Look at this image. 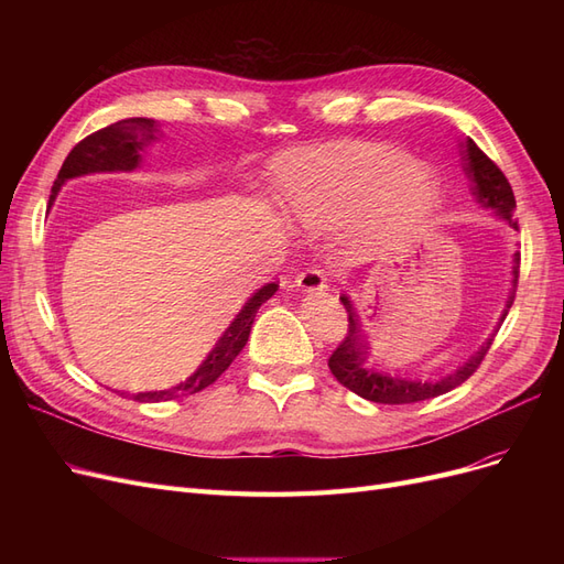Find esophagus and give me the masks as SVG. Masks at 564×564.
Listing matches in <instances>:
<instances>
[{"label":"esophagus","instance_id":"esophagus-1","mask_svg":"<svg viewBox=\"0 0 564 564\" xmlns=\"http://www.w3.org/2000/svg\"><path fill=\"white\" fill-rule=\"evenodd\" d=\"M296 286L301 289V292H308V294H319V292H327V289H329L327 275H324V272L317 270V268L303 270L301 275L296 278Z\"/></svg>","mask_w":564,"mask_h":564}]
</instances>
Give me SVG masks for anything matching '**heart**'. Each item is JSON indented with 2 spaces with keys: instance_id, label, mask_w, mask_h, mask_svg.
I'll return each instance as SVG.
<instances>
[{
  "instance_id": "b5f03b06",
  "label": "heart",
  "mask_w": 564,
  "mask_h": 564,
  "mask_svg": "<svg viewBox=\"0 0 564 564\" xmlns=\"http://www.w3.org/2000/svg\"><path fill=\"white\" fill-rule=\"evenodd\" d=\"M289 218L319 232L352 216L367 232L398 230L431 216L442 183L431 164L373 141H336L294 152L280 172Z\"/></svg>"
}]
</instances>
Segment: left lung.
Segmentation results:
<instances>
[{
  "instance_id": "8db88e82",
  "label": "left lung",
  "mask_w": 564,
  "mask_h": 564,
  "mask_svg": "<svg viewBox=\"0 0 564 564\" xmlns=\"http://www.w3.org/2000/svg\"><path fill=\"white\" fill-rule=\"evenodd\" d=\"M458 152H460V166H464V174L470 181V193L475 202L497 218L506 220L510 228H518V224L513 220V212H516L513 187H510L501 169L475 145L473 139L460 141ZM518 268H520V251L513 253V268H510V292L497 327H494V332L482 340V346L477 348L466 362H460L449 373H442V377L409 379V377H398V373H386V371L373 369L367 360V344H365V329H362L360 315L355 313L350 296L340 294V303L346 305L350 324H348L346 338L340 340V346L329 357V369L336 377V381L344 383L348 390H352L355 395H360L369 402H379V404H412V402L445 395V392L464 383L487 355L494 334L499 332L501 322L508 315V308L513 305L516 286H518Z\"/></svg>"
}]
</instances>
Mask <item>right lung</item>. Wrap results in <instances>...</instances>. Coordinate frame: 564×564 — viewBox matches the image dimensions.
Instances as JSON below:
<instances>
[{
  "mask_svg": "<svg viewBox=\"0 0 564 564\" xmlns=\"http://www.w3.org/2000/svg\"><path fill=\"white\" fill-rule=\"evenodd\" d=\"M160 135H162L160 124L155 119H148V117H129V119H122V122H115L106 129L87 135V139L77 143L70 150V155L65 158L58 178L54 187H51L48 204L56 202L61 187L73 178L91 176V174L135 172V169H141L145 148L158 143ZM278 286H280L278 282H268L261 289H256L242 305V311L237 313L235 319L228 324V329L218 336L216 346L209 350V355L204 357L202 365L185 381L164 390L133 392L131 398L139 402H164V400H176L183 395H193V392H199L202 388L212 386L247 346L256 313H259L261 305L278 292Z\"/></svg>",
  "mask_w": 564,
  "mask_h": 564,
  "instance_id": "obj_1",
  "label": "right lung"
}]
</instances>
